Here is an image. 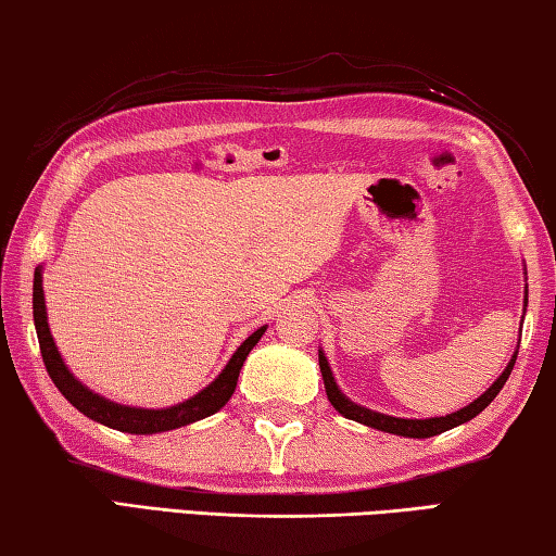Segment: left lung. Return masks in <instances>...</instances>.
Masks as SVG:
<instances>
[{"mask_svg":"<svg viewBox=\"0 0 556 556\" xmlns=\"http://www.w3.org/2000/svg\"><path fill=\"white\" fill-rule=\"evenodd\" d=\"M527 304V299H525ZM517 361V351L513 353L510 363H507V368L501 372V378H497L491 388H488L481 397L473 400L470 404H466L464 409L458 412H451L446 417H431V419H402V417H390V414H380V412H372L368 407H361V404H355L345 397L338 388L336 380H333V372H331V365H328L324 351H318V365H321V375H324V384H326V394H328V402L333 404L336 412H341L345 419H353V421H361L365 427H372V429H380V431H388V434H397V437H409V439H429V437H437L441 431H448L458 425H466L476 417V414H481L488 404L495 400V394L503 390V384L507 382L513 372V365Z\"/></svg>","mask_w":556,"mask_h":556,"instance_id":"obj_1","label":"left lung"}]
</instances>
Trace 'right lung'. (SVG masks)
I'll use <instances>...</instances> for the list:
<instances>
[{"label":"right lung","mask_w":556,"mask_h":556,"mask_svg":"<svg viewBox=\"0 0 556 556\" xmlns=\"http://www.w3.org/2000/svg\"><path fill=\"white\" fill-rule=\"evenodd\" d=\"M34 326H36V336H39L46 370H49L53 384L61 390L63 397L68 400L75 409L86 414V417L96 419L110 429L127 431V434H159V431L193 425V421L211 417V414L223 409L232 397L244 357L250 355V351L257 345L262 333L267 331V326H260L250 338H244L242 345L232 353L230 363L225 365L218 378H215L208 388L201 390L199 394H193L191 400L174 404V407H166V409H144V407H127V404H117L108 397H100L98 392L88 390L80 380H75V375L65 368L59 348L53 343L49 316H46L41 267H36L34 271Z\"/></svg>","instance_id":"right-lung-1"}]
</instances>
